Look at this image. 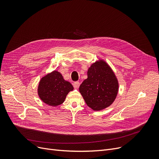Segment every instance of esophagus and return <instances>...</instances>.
<instances>
[{
  "instance_id": "1",
  "label": "esophagus",
  "mask_w": 159,
  "mask_h": 159,
  "mask_svg": "<svg viewBox=\"0 0 159 159\" xmlns=\"http://www.w3.org/2000/svg\"><path fill=\"white\" fill-rule=\"evenodd\" d=\"M73 86H74L75 88H79V87L80 86V83H79V82H74Z\"/></svg>"
}]
</instances>
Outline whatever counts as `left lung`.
I'll return each instance as SVG.
<instances>
[{"mask_svg": "<svg viewBox=\"0 0 159 159\" xmlns=\"http://www.w3.org/2000/svg\"><path fill=\"white\" fill-rule=\"evenodd\" d=\"M79 91L86 104L94 111L110 106L119 91V82L114 72L104 61L92 64L88 70V78L82 82Z\"/></svg>", "mask_w": 159, "mask_h": 159, "instance_id": "obj_1", "label": "left lung"}]
</instances>
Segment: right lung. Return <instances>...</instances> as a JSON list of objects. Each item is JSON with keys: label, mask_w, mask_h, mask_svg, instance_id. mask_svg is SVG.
I'll return each mask as SVG.
<instances>
[{"label": "right lung", "mask_w": 159, "mask_h": 159, "mask_svg": "<svg viewBox=\"0 0 159 159\" xmlns=\"http://www.w3.org/2000/svg\"><path fill=\"white\" fill-rule=\"evenodd\" d=\"M73 90L71 83L64 79L58 71H53L42 78L38 86V95L45 104L57 106L62 104L70 91Z\"/></svg>", "instance_id": "1"}]
</instances>
